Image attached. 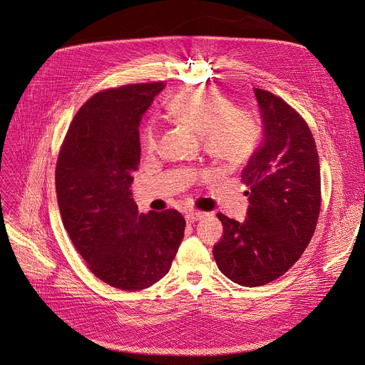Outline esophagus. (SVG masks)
I'll use <instances>...</instances> for the list:
<instances>
[{
  "mask_svg": "<svg viewBox=\"0 0 365 365\" xmlns=\"http://www.w3.org/2000/svg\"><path fill=\"white\" fill-rule=\"evenodd\" d=\"M204 217V212H200V211H189L185 214V218H186V222L192 224V222H196L197 220H201Z\"/></svg>",
  "mask_w": 365,
  "mask_h": 365,
  "instance_id": "1",
  "label": "esophagus"
}]
</instances>
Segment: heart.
<instances>
[{"label": "heart", "instance_id": "1", "mask_svg": "<svg viewBox=\"0 0 365 365\" xmlns=\"http://www.w3.org/2000/svg\"><path fill=\"white\" fill-rule=\"evenodd\" d=\"M170 115L193 129L204 140L205 148L228 168L245 163L259 141V126L252 115L236 110L227 97L211 88H187L169 103ZM147 151L158 144L157 126L150 123L143 137Z\"/></svg>", "mask_w": 365, "mask_h": 365}]
</instances>
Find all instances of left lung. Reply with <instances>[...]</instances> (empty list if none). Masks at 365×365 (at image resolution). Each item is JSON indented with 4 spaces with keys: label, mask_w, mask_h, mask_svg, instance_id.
I'll return each instance as SVG.
<instances>
[{
    "label": "left lung",
    "mask_w": 365,
    "mask_h": 365,
    "mask_svg": "<svg viewBox=\"0 0 365 365\" xmlns=\"http://www.w3.org/2000/svg\"><path fill=\"white\" fill-rule=\"evenodd\" d=\"M262 141L242 172L246 220L218 212L222 237L212 253L220 271L243 287L284 275L310 243L320 212V164L306 120L275 94L253 88Z\"/></svg>",
    "instance_id": "obj_1"
}]
</instances>
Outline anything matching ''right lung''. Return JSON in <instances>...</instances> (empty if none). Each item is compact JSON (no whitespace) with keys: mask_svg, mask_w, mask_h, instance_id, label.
I'll return each instance as SVG.
<instances>
[{"mask_svg":"<svg viewBox=\"0 0 365 365\" xmlns=\"http://www.w3.org/2000/svg\"><path fill=\"white\" fill-rule=\"evenodd\" d=\"M164 83L94 94L76 115L56 161L58 207L90 271L125 291L151 287L170 271L185 235L176 210L140 214L132 197L140 122Z\"/></svg>","mask_w":365,"mask_h":365,"instance_id":"obj_1","label":"right lung"}]
</instances>
